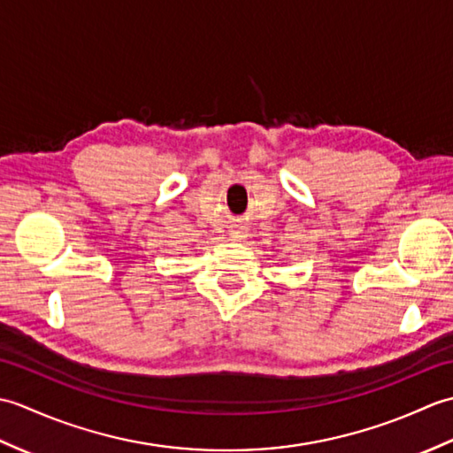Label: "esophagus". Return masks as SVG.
<instances>
[{"label":"esophagus","instance_id":"1","mask_svg":"<svg viewBox=\"0 0 453 453\" xmlns=\"http://www.w3.org/2000/svg\"><path fill=\"white\" fill-rule=\"evenodd\" d=\"M232 237H234V239H243V237H245V232H243L242 227H235L234 232H232Z\"/></svg>","mask_w":453,"mask_h":453}]
</instances>
